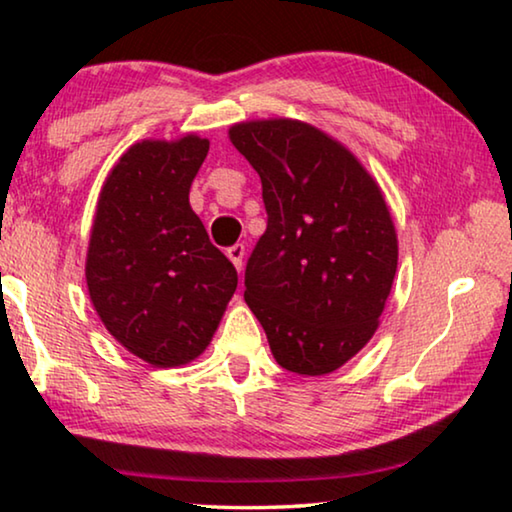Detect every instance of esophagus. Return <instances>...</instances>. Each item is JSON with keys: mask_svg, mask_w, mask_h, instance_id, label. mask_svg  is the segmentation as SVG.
<instances>
[{"mask_svg": "<svg viewBox=\"0 0 512 512\" xmlns=\"http://www.w3.org/2000/svg\"><path fill=\"white\" fill-rule=\"evenodd\" d=\"M244 255H246L244 244H235L232 248H228V257H230V262L235 264L237 271H241V268H244Z\"/></svg>", "mask_w": 512, "mask_h": 512, "instance_id": "1", "label": "esophagus"}]
</instances>
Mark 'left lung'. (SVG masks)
Instances as JSON below:
<instances>
[{
  "label": "left lung",
  "instance_id": "left-lung-1",
  "mask_svg": "<svg viewBox=\"0 0 512 512\" xmlns=\"http://www.w3.org/2000/svg\"><path fill=\"white\" fill-rule=\"evenodd\" d=\"M228 135L262 178L268 214L246 264L248 307L282 368L334 372L372 339L393 287L397 235L381 189L305 121H241Z\"/></svg>",
  "mask_w": 512,
  "mask_h": 512
}]
</instances>
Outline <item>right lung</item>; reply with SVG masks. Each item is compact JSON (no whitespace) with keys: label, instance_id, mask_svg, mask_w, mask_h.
<instances>
[{"label":"right lung","instance_id":"add662e5","mask_svg":"<svg viewBox=\"0 0 512 512\" xmlns=\"http://www.w3.org/2000/svg\"><path fill=\"white\" fill-rule=\"evenodd\" d=\"M210 142L133 144L108 173L94 214L85 280L101 323L158 368L183 366L210 345L237 271L189 205Z\"/></svg>","mask_w":512,"mask_h":512}]
</instances>
